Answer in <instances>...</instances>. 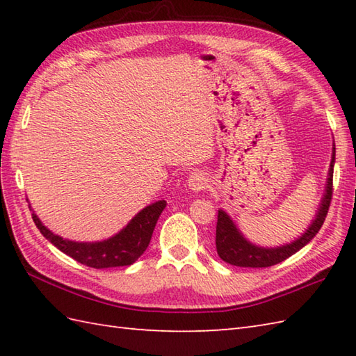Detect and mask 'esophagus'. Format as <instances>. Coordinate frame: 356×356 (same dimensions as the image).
<instances>
[{
	"label": "esophagus",
	"mask_w": 356,
	"mask_h": 356,
	"mask_svg": "<svg viewBox=\"0 0 356 356\" xmlns=\"http://www.w3.org/2000/svg\"><path fill=\"white\" fill-rule=\"evenodd\" d=\"M207 185H208V177L205 176V172L195 171L190 177H188V188L194 193L203 191L207 188Z\"/></svg>",
	"instance_id": "obj_1"
}]
</instances>
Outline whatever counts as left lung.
I'll use <instances>...</instances> for the list:
<instances>
[{"instance_id": "obj_1", "label": "left lung", "mask_w": 356, "mask_h": 356, "mask_svg": "<svg viewBox=\"0 0 356 356\" xmlns=\"http://www.w3.org/2000/svg\"><path fill=\"white\" fill-rule=\"evenodd\" d=\"M334 165H335V143L332 148V161L330 168L327 174L326 186H324V194L321 203L316 211L315 218L309 228L301 234V236L277 248H264L254 245L251 241L246 240L241 231L237 228V225L232 222V218L225 213L223 209H218L217 216V228H216V248L217 254L220 259L226 263L232 264V266L240 268H269L274 264L284 261L289 259L291 255L298 252L301 248H305L309 241H311L316 232L320 231L324 220H326L327 211L332 200V180H334Z\"/></svg>"}]
</instances>
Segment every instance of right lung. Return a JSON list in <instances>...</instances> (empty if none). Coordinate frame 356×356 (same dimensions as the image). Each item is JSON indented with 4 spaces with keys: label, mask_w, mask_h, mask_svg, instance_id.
Wrapping results in <instances>:
<instances>
[{
    "label": "right lung",
    "mask_w": 356,
    "mask_h": 356,
    "mask_svg": "<svg viewBox=\"0 0 356 356\" xmlns=\"http://www.w3.org/2000/svg\"><path fill=\"white\" fill-rule=\"evenodd\" d=\"M166 207L165 200H157L145 207L136 214L125 228L120 229L115 236L102 241H73L63 238L58 234L51 232L47 226L38 218L32 207V218L42 236L59 251L67 254L76 261L95 269L130 266L139 257L145 252L149 245L151 236L156 228L159 216Z\"/></svg>",
    "instance_id": "obj_1"
}]
</instances>
